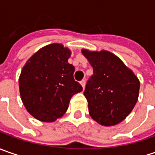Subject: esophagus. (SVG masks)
<instances>
[{"label": "esophagus", "mask_w": 155, "mask_h": 155, "mask_svg": "<svg viewBox=\"0 0 155 155\" xmlns=\"http://www.w3.org/2000/svg\"><path fill=\"white\" fill-rule=\"evenodd\" d=\"M85 83H86V81H85V79H83V80H82L80 82L81 85H82V87H83L84 89V87H85Z\"/></svg>", "instance_id": "1"}]
</instances>
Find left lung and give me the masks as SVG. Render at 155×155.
I'll return each mask as SVG.
<instances>
[{
    "label": "left lung",
    "mask_w": 155,
    "mask_h": 155,
    "mask_svg": "<svg viewBox=\"0 0 155 155\" xmlns=\"http://www.w3.org/2000/svg\"><path fill=\"white\" fill-rule=\"evenodd\" d=\"M82 53L93 67L84 95L93 120L103 126L122 122L137 103L140 82L122 60L108 51Z\"/></svg>",
    "instance_id": "left-lung-1"
}]
</instances>
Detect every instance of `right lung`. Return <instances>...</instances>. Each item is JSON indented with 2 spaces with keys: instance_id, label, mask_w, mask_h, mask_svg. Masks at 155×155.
<instances>
[{
  "instance_id": "1",
  "label": "right lung",
  "mask_w": 155,
  "mask_h": 155,
  "mask_svg": "<svg viewBox=\"0 0 155 155\" xmlns=\"http://www.w3.org/2000/svg\"><path fill=\"white\" fill-rule=\"evenodd\" d=\"M70 57L67 47L54 43L39 49L21 70L19 88L22 103L29 114L41 122L61 117L72 96L83 91L74 80Z\"/></svg>"
}]
</instances>
